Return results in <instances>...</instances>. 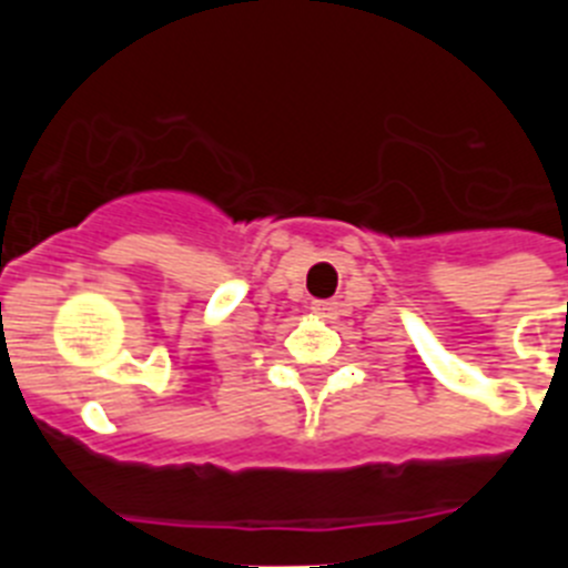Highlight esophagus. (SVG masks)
Returning a JSON list of instances; mask_svg holds the SVG:
<instances>
[{
    "label": "esophagus",
    "instance_id": "obj_1",
    "mask_svg": "<svg viewBox=\"0 0 568 568\" xmlns=\"http://www.w3.org/2000/svg\"><path fill=\"white\" fill-rule=\"evenodd\" d=\"M310 310H313L315 315H321V318H333L338 304H335V301H313V307Z\"/></svg>",
    "mask_w": 568,
    "mask_h": 568
}]
</instances>
